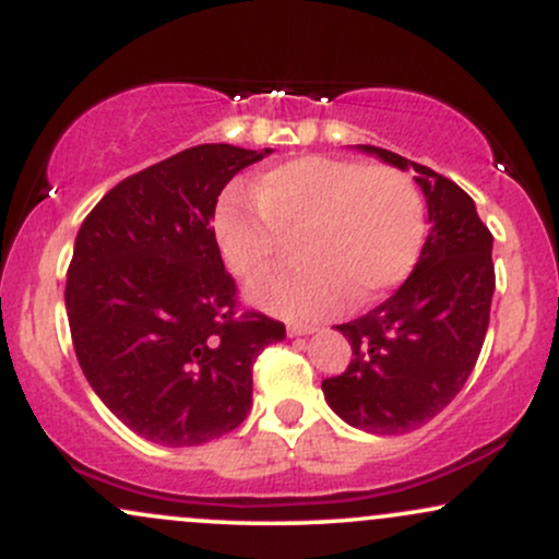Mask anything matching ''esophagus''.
Wrapping results in <instances>:
<instances>
[{"instance_id":"34e87169","label":"esophagus","mask_w":559,"mask_h":559,"mask_svg":"<svg viewBox=\"0 0 559 559\" xmlns=\"http://www.w3.org/2000/svg\"><path fill=\"white\" fill-rule=\"evenodd\" d=\"M316 331V325H307V323H288L286 325V333L288 336H307V333H312Z\"/></svg>"}]
</instances>
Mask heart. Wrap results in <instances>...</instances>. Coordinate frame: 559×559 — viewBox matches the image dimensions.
<instances>
[{"mask_svg":"<svg viewBox=\"0 0 559 559\" xmlns=\"http://www.w3.org/2000/svg\"><path fill=\"white\" fill-rule=\"evenodd\" d=\"M423 230V199L407 173L320 155L267 170L254 202L226 199L213 217L217 249L243 281L262 278L299 239V265L249 292L262 310L292 320L381 299L413 271Z\"/></svg>","mask_w":559,"mask_h":559,"instance_id":"1","label":"heart"}]
</instances>
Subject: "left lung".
I'll list each match as a JSON object with an SVG mask.
<instances>
[{"label": "left lung", "instance_id": "obj_1", "mask_svg": "<svg viewBox=\"0 0 559 559\" xmlns=\"http://www.w3.org/2000/svg\"><path fill=\"white\" fill-rule=\"evenodd\" d=\"M357 150L418 173L431 230L409 278L368 316L336 325L352 360L325 378L323 394L360 431L409 433L433 420L476 368L493 297V239L454 181L381 146Z\"/></svg>", "mask_w": 559, "mask_h": 559}]
</instances>
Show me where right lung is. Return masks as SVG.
<instances>
[{"mask_svg": "<svg viewBox=\"0 0 559 559\" xmlns=\"http://www.w3.org/2000/svg\"><path fill=\"white\" fill-rule=\"evenodd\" d=\"M273 150L199 144L128 176L81 223L68 267L70 336L88 386L133 433L197 447L241 426L252 365L286 329L236 316L213 234L236 173Z\"/></svg>", "mask_w": 559, "mask_h": 559, "instance_id": "1", "label": "right lung"}]
</instances>
